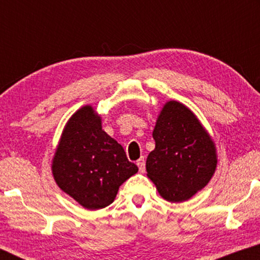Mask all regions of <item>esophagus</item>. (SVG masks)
<instances>
[{
  "mask_svg": "<svg viewBox=\"0 0 260 260\" xmlns=\"http://www.w3.org/2000/svg\"><path fill=\"white\" fill-rule=\"evenodd\" d=\"M137 166H138V169H140V173H144L145 172V161H144V157H141L140 159L137 161Z\"/></svg>",
  "mask_w": 260,
  "mask_h": 260,
  "instance_id": "esophagus-1",
  "label": "esophagus"
}]
</instances>
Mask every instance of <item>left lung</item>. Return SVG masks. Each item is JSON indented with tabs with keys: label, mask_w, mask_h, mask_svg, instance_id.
Segmentation results:
<instances>
[{
	"label": "left lung",
	"mask_w": 260,
	"mask_h": 260,
	"mask_svg": "<svg viewBox=\"0 0 260 260\" xmlns=\"http://www.w3.org/2000/svg\"><path fill=\"white\" fill-rule=\"evenodd\" d=\"M155 149L147 158V176L169 202L189 200L214 175L215 143L195 113L182 103L167 102L152 131Z\"/></svg>",
	"instance_id": "obj_1"
}]
</instances>
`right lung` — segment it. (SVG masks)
Wrapping results in <instances>:
<instances>
[{
    "instance_id": "add662e5",
    "label": "right lung",
    "mask_w": 260,
    "mask_h": 260,
    "mask_svg": "<svg viewBox=\"0 0 260 260\" xmlns=\"http://www.w3.org/2000/svg\"><path fill=\"white\" fill-rule=\"evenodd\" d=\"M138 172L122 145L103 130L92 105L71 116L52 159L60 189L84 208L95 211L115 201L119 187Z\"/></svg>"
}]
</instances>
